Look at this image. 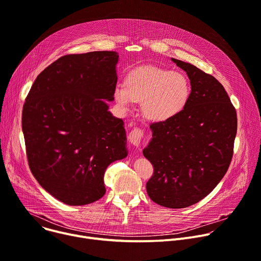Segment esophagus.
Instances as JSON below:
<instances>
[{
    "mask_svg": "<svg viewBox=\"0 0 261 261\" xmlns=\"http://www.w3.org/2000/svg\"><path fill=\"white\" fill-rule=\"evenodd\" d=\"M143 137V133L140 129H134L129 134V141L136 147H138L141 143Z\"/></svg>",
    "mask_w": 261,
    "mask_h": 261,
    "instance_id": "obj_1",
    "label": "esophagus"
}]
</instances>
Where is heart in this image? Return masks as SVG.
I'll use <instances>...</instances> for the list:
<instances>
[{
    "mask_svg": "<svg viewBox=\"0 0 261 261\" xmlns=\"http://www.w3.org/2000/svg\"><path fill=\"white\" fill-rule=\"evenodd\" d=\"M191 84L181 71L146 66L132 71L126 85L118 84L115 99L129 110L136 101H142L144 116L153 122H168L179 116L191 97Z\"/></svg>",
    "mask_w": 261,
    "mask_h": 261,
    "instance_id": "1",
    "label": "heart"
}]
</instances>
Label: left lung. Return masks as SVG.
Listing matches in <instances>:
<instances>
[{"mask_svg": "<svg viewBox=\"0 0 261 261\" xmlns=\"http://www.w3.org/2000/svg\"><path fill=\"white\" fill-rule=\"evenodd\" d=\"M171 61L187 73L191 97L179 116L150 126L152 138L142 153L154 166L147 195L162 206L182 208L204 198L225 175L238 120L224 87L214 76Z\"/></svg>", "mask_w": 261, "mask_h": 261, "instance_id": "1", "label": "left lung"}]
</instances>
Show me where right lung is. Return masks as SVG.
<instances>
[{"instance_id": "obj_1", "label": "right lung", "mask_w": 261, "mask_h": 261, "mask_svg": "<svg viewBox=\"0 0 261 261\" xmlns=\"http://www.w3.org/2000/svg\"><path fill=\"white\" fill-rule=\"evenodd\" d=\"M118 62L117 51L64 56L37 76L27 96L21 127L30 169L68 205L100 199L106 168L128 156L125 123L108 110Z\"/></svg>"}]
</instances>
